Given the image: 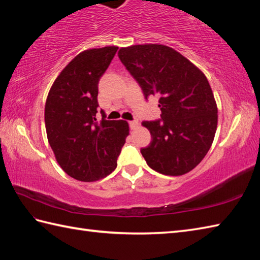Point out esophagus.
Wrapping results in <instances>:
<instances>
[{
  "label": "esophagus",
  "instance_id": "obj_1",
  "mask_svg": "<svg viewBox=\"0 0 260 260\" xmlns=\"http://www.w3.org/2000/svg\"><path fill=\"white\" fill-rule=\"evenodd\" d=\"M129 127L132 129H136L137 127H139V121H137V120L129 121Z\"/></svg>",
  "mask_w": 260,
  "mask_h": 260
}]
</instances>
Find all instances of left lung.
<instances>
[{
  "label": "left lung",
  "instance_id": "left-lung-1",
  "mask_svg": "<svg viewBox=\"0 0 260 260\" xmlns=\"http://www.w3.org/2000/svg\"><path fill=\"white\" fill-rule=\"evenodd\" d=\"M118 57L147 99L157 95L161 119L143 121L152 142L141 153L148 167L183 175L207 155L218 124V108L207 77L190 60L163 45L120 48Z\"/></svg>",
  "mask_w": 260,
  "mask_h": 260
}]
</instances>
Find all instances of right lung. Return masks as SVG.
<instances>
[{
    "label": "right lung",
    "instance_id": "1",
    "mask_svg": "<svg viewBox=\"0 0 260 260\" xmlns=\"http://www.w3.org/2000/svg\"><path fill=\"white\" fill-rule=\"evenodd\" d=\"M118 47L89 49L66 66L48 93L45 121L49 144L71 178L92 182L110 174L129 134L125 120L96 119L98 82Z\"/></svg>",
    "mask_w": 260,
    "mask_h": 260
}]
</instances>
